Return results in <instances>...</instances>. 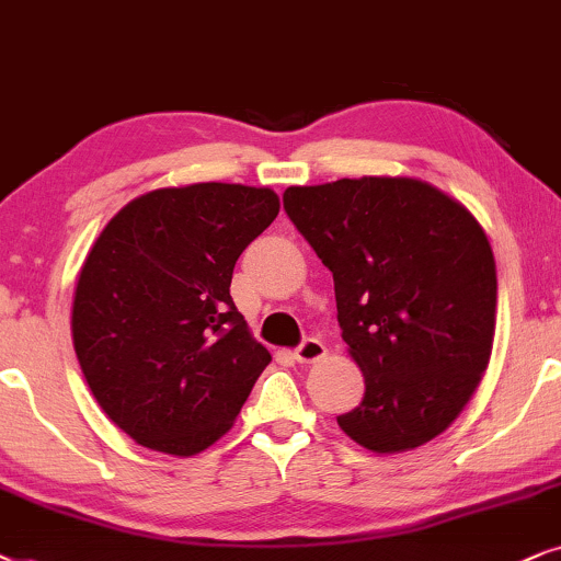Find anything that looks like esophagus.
<instances>
[{
    "instance_id": "34e87169",
    "label": "esophagus",
    "mask_w": 561,
    "mask_h": 561,
    "mask_svg": "<svg viewBox=\"0 0 561 561\" xmlns=\"http://www.w3.org/2000/svg\"><path fill=\"white\" fill-rule=\"evenodd\" d=\"M325 354H328V348L318 339H305L300 346L295 348V358L300 364H316V362H320V358H325Z\"/></svg>"
}]
</instances>
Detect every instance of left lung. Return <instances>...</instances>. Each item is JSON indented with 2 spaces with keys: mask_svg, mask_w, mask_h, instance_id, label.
Here are the masks:
<instances>
[{
  "mask_svg": "<svg viewBox=\"0 0 561 561\" xmlns=\"http://www.w3.org/2000/svg\"><path fill=\"white\" fill-rule=\"evenodd\" d=\"M285 210L333 272L362 405L341 431L371 454L428 444L482 382L495 339V256L459 199L415 176L287 186Z\"/></svg>",
  "mask_w": 561,
  "mask_h": 561,
  "instance_id": "8db88e82",
  "label": "left lung"
}]
</instances>
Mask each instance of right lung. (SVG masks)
Wrapping results in <instances>:
<instances>
[{
    "label": "right lung",
    "instance_id": "right-lung-1",
    "mask_svg": "<svg viewBox=\"0 0 561 561\" xmlns=\"http://www.w3.org/2000/svg\"><path fill=\"white\" fill-rule=\"evenodd\" d=\"M279 215L268 186H163L112 218L71 308L79 367L133 442L194 457L233 428L272 354L230 297L245 245Z\"/></svg>",
    "mask_w": 561,
    "mask_h": 561
}]
</instances>
